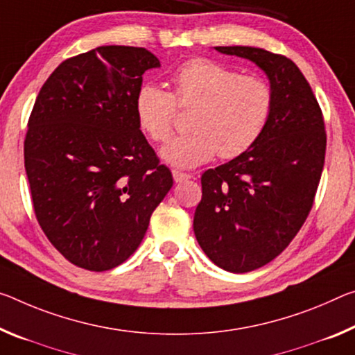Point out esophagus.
<instances>
[{"instance_id":"34e87169","label":"esophagus","mask_w":355,"mask_h":355,"mask_svg":"<svg viewBox=\"0 0 355 355\" xmlns=\"http://www.w3.org/2000/svg\"><path fill=\"white\" fill-rule=\"evenodd\" d=\"M172 175H173V180H175V183H182V182H187V180L193 178L191 173H184V172H180V171H173Z\"/></svg>"}]
</instances>
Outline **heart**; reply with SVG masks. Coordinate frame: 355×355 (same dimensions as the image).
Masks as SVG:
<instances>
[{
	"label": "heart",
	"mask_w": 355,
	"mask_h": 355,
	"mask_svg": "<svg viewBox=\"0 0 355 355\" xmlns=\"http://www.w3.org/2000/svg\"><path fill=\"white\" fill-rule=\"evenodd\" d=\"M172 93L155 83H144L134 98L139 128L153 140L171 136L180 107L196 105L191 114L193 132L173 137L161 150L168 164L193 168L219 155L232 159L243 155L266 131L273 110V89L262 77L241 74L210 58H193L171 76Z\"/></svg>",
	"instance_id": "obj_1"
}]
</instances>
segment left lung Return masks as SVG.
I'll use <instances>...</instances> for the list:
<instances>
[{"instance_id": "8db88e82", "label": "left lung", "mask_w": 355, "mask_h": 355, "mask_svg": "<svg viewBox=\"0 0 355 355\" xmlns=\"http://www.w3.org/2000/svg\"><path fill=\"white\" fill-rule=\"evenodd\" d=\"M266 72L273 110L261 139L200 178L194 234L213 263L232 273L266 266L286 250L305 223L325 159L324 118L299 67L257 47H215Z\"/></svg>"}]
</instances>
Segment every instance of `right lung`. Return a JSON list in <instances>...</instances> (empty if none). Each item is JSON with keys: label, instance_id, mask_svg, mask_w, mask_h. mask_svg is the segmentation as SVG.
Masks as SVG:
<instances>
[{"label": "right lung", "instance_id": "add662e5", "mask_svg": "<svg viewBox=\"0 0 355 355\" xmlns=\"http://www.w3.org/2000/svg\"><path fill=\"white\" fill-rule=\"evenodd\" d=\"M159 66L144 47L101 46L63 61L37 94L25 137L33 207L77 267L125 262L172 188L134 114L144 72Z\"/></svg>", "mask_w": 355, "mask_h": 355}]
</instances>
